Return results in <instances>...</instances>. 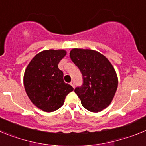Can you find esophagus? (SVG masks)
<instances>
[{"mask_svg": "<svg viewBox=\"0 0 146 146\" xmlns=\"http://www.w3.org/2000/svg\"><path fill=\"white\" fill-rule=\"evenodd\" d=\"M70 85H71V86H72V87H73V88H74V82H73V81H72V82H70Z\"/></svg>", "mask_w": 146, "mask_h": 146, "instance_id": "obj_1", "label": "esophagus"}]
</instances>
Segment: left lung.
Instances as JSON below:
<instances>
[{
	"label": "left lung",
	"mask_w": 146,
	"mask_h": 146,
	"mask_svg": "<svg viewBox=\"0 0 146 146\" xmlns=\"http://www.w3.org/2000/svg\"><path fill=\"white\" fill-rule=\"evenodd\" d=\"M69 55L82 75V85L74 89L81 104L88 111H102L111 103L118 88L113 65L95 50L74 48Z\"/></svg>",
	"instance_id": "obj_1"
}]
</instances>
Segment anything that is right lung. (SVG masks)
Returning <instances> with one entry per match:
<instances>
[{"label": "right lung", "mask_w": 146, "mask_h": 146, "mask_svg": "<svg viewBox=\"0 0 146 146\" xmlns=\"http://www.w3.org/2000/svg\"><path fill=\"white\" fill-rule=\"evenodd\" d=\"M66 54L64 50H44L29 63L24 74L25 91L34 105L47 113L64 104L66 95L74 88L64 81L59 62Z\"/></svg>", "instance_id": "right-lung-1"}]
</instances>
